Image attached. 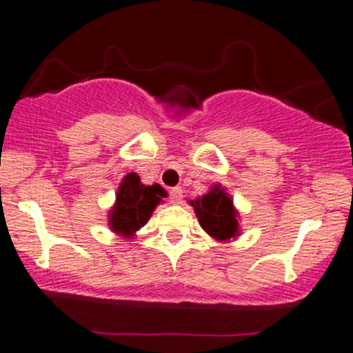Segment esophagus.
Instances as JSON below:
<instances>
[{"label": "esophagus", "instance_id": "esophagus-1", "mask_svg": "<svg viewBox=\"0 0 353 353\" xmlns=\"http://www.w3.org/2000/svg\"><path fill=\"white\" fill-rule=\"evenodd\" d=\"M169 194H170V201H172L174 205H179L181 199H183V190H181V188H172Z\"/></svg>", "mask_w": 353, "mask_h": 353}]
</instances>
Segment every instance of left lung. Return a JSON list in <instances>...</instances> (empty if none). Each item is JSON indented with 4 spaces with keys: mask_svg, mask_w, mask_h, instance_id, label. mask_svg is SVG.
<instances>
[{
    "mask_svg": "<svg viewBox=\"0 0 353 353\" xmlns=\"http://www.w3.org/2000/svg\"><path fill=\"white\" fill-rule=\"evenodd\" d=\"M190 205L194 208L201 229L212 239L227 243L241 236V215L222 184H213L206 194L190 199Z\"/></svg>",
    "mask_w": 353,
    "mask_h": 353,
    "instance_id": "left-lung-1",
    "label": "left lung"
}]
</instances>
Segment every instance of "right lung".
<instances>
[{"instance_id": "add662e5", "label": "right lung", "mask_w": 353, "mask_h": 353, "mask_svg": "<svg viewBox=\"0 0 353 353\" xmlns=\"http://www.w3.org/2000/svg\"><path fill=\"white\" fill-rule=\"evenodd\" d=\"M163 198H167V191L160 184L147 186L138 174H126L117 188L116 201L109 210V229L124 239H134Z\"/></svg>"}]
</instances>
